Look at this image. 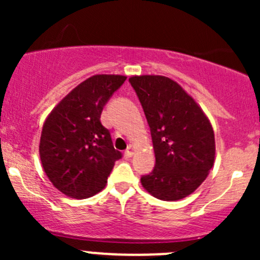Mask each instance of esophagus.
<instances>
[{"label": "esophagus", "instance_id": "obj_1", "mask_svg": "<svg viewBox=\"0 0 260 260\" xmlns=\"http://www.w3.org/2000/svg\"><path fill=\"white\" fill-rule=\"evenodd\" d=\"M124 156H125V158H131V157L133 156V147L131 145L128 146V148L124 151Z\"/></svg>", "mask_w": 260, "mask_h": 260}]
</instances>
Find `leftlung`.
<instances>
[{
  "label": "left lung",
  "instance_id": "1",
  "mask_svg": "<svg viewBox=\"0 0 260 260\" xmlns=\"http://www.w3.org/2000/svg\"><path fill=\"white\" fill-rule=\"evenodd\" d=\"M151 131L156 164L141 177L154 198L175 201L192 193L215 159L214 131L196 102L170 78H129Z\"/></svg>",
  "mask_w": 260,
  "mask_h": 260
}]
</instances>
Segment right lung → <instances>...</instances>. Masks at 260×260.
Masks as SVG:
<instances>
[{
  "label": "right lung",
  "mask_w": 260,
  "mask_h": 260,
  "mask_svg": "<svg viewBox=\"0 0 260 260\" xmlns=\"http://www.w3.org/2000/svg\"><path fill=\"white\" fill-rule=\"evenodd\" d=\"M127 78L94 75L73 89L49 114L41 132L40 158L52 185L74 199L102 191L115 161L114 149L101 114Z\"/></svg>",
  "instance_id": "add662e5"
}]
</instances>
